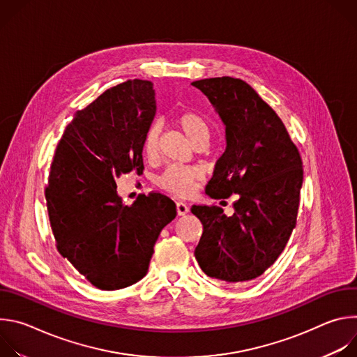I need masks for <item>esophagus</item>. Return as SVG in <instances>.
Masks as SVG:
<instances>
[{
    "label": "esophagus",
    "mask_w": 357,
    "mask_h": 357,
    "mask_svg": "<svg viewBox=\"0 0 357 357\" xmlns=\"http://www.w3.org/2000/svg\"><path fill=\"white\" fill-rule=\"evenodd\" d=\"M188 212H189V208H188L186 203H183V202H178L176 203V213H178V216H185Z\"/></svg>",
    "instance_id": "34e87169"
}]
</instances>
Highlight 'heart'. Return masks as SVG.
Returning <instances> with one entry per match:
<instances>
[{"label":"heart","instance_id":"obj_1","mask_svg":"<svg viewBox=\"0 0 357 357\" xmlns=\"http://www.w3.org/2000/svg\"><path fill=\"white\" fill-rule=\"evenodd\" d=\"M175 124L195 145L200 141L209 139V127L200 114L190 110H181L174 116ZM158 128L151 127L144 139V152L146 157H155L158 152ZM202 179V171L196 167L169 165L158 176L157 185L171 195L178 197H188L193 193L196 183Z\"/></svg>","mask_w":357,"mask_h":357}]
</instances>
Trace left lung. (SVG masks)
Returning <instances> with one entry per match:
<instances>
[{
  "label": "left lung",
  "mask_w": 357,
  "mask_h": 357,
  "mask_svg": "<svg viewBox=\"0 0 357 357\" xmlns=\"http://www.w3.org/2000/svg\"><path fill=\"white\" fill-rule=\"evenodd\" d=\"M192 86L209 98L226 128V151L206 193L238 195L231 216L219 206H192L203 225L195 257L212 278L250 281L275 263L296 225L302 160L281 119L244 80L223 76Z\"/></svg>",
  "instance_id": "1"
}]
</instances>
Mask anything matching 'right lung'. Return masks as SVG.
<instances>
[{
	"label": "right lung",
	"instance_id": "right-lung-1",
	"mask_svg": "<svg viewBox=\"0 0 357 357\" xmlns=\"http://www.w3.org/2000/svg\"><path fill=\"white\" fill-rule=\"evenodd\" d=\"M157 112L149 80H127L75 113L50 165L45 197L58 251L94 287L145 277L161 230L176 216L161 193L124 205L116 179L142 174L145 134Z\"/></svg>",
	"mask_w": 357,
	"mask_h": 357
}]
</instances>
